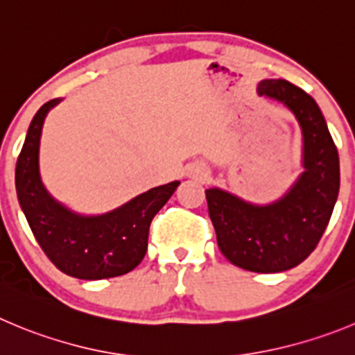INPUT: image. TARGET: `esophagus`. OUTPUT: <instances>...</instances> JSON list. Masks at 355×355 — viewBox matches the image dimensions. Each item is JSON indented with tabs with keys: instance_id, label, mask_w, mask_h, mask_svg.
I'll return each mask as SVG.
<instances>
[{
	"instance_id": "34e87169",
	"label": "esophagus",
	"mask_w": 355,
	"mask_h": 355,
	"mask_svg": "<svg viewBox=\"0 0 355 355\" xmlns=\"http://www.w3.org/2000/svg\"><path fill=\"white\" fill-rule=\"evenodd\" d=\"M201 175H205V173H201Z\"/></svg>"
}]
</instances>
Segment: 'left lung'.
Listing matches in <instances>:
<instances>
[{"label": "left lung", "instance_id": "left-lung-1", "mask_svg": "<svg viewBox=\"0 0 355 355\" xmlns=\"http://www.w3.org/2000/svg\"><path fill=\"white\" fill-rule=\"evenodd\" d=\"M257 94L282 103L303 135V173L268 205H254L218 187L205 191L220 252L234 266L278 273L303 263L322 238L340 191V159L319 105L282 78H266Z\"/></svg>", "mask_w": 355, "mask_h": 355}]
</instances>
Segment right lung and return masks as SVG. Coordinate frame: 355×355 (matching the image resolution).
I'll return each mask as SVG.
<instances>
[{"label": "right lung", "instance_id": "1", "mask_svg": "<svg viewBox=\"0 0 355 355\" xmlns=\"http://www.w3.org/2000/svg\"><path fill=\"white\" fill-rule=\"evenodd\" d=\"M61 98L51 99L29 124L15 168V189L36 241L58 270L82 280L121 277L141 263L148 227L180 182L159 185L122 207L101 215H82L59 203L40 175V138L49 112Z\"/></svg>", "mask_w": 355, "mask_h": 355}]
</instances>
